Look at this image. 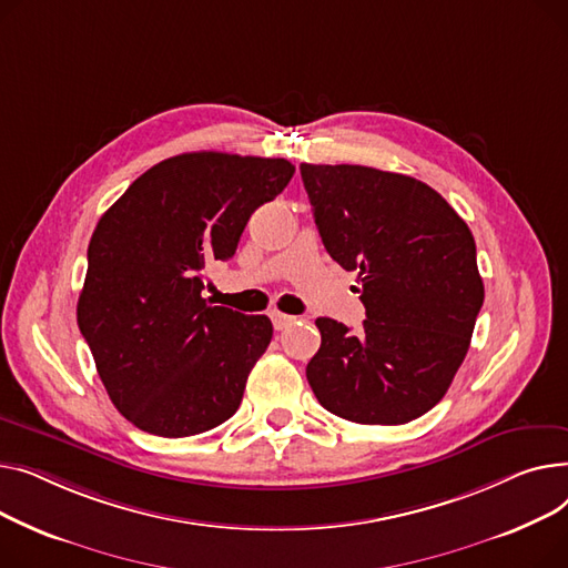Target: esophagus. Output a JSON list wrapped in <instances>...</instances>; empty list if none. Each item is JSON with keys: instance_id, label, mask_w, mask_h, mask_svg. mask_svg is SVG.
Returning a JSON list of instances; mask_svg holds the SVG:
<instances>
[{"instance_id": "1", "label": "esophagus", "mask_w": 568, "mask_h": 568, "mask_svg": "<svg viewBox=\"0 0 568 568\" xmlns=\"http://www.w3.org/2000/svg\"><path fill=\"white\" fill-rule=\"evenodd\" d=\"M271 318H273L275 329H284L295 321V316H288V314H282V312H271Z\"/></svg>"}]
</instances>
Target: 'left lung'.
<instances>
[{"mask_svg":"<svg viewBox=\"0 0 568 568\" xmlns=\"http://www.w3.org/2000/svg\"><path fill=\"white\" fill-rule=\"evenodd\" d=\"M327 254L357 271L362 329L316 318L318 404L357 424L436 406L470 348L484 282L473 231L426 183L362 164H300Z\"/></svg>","mask_w":568,"mask_h":568,"instance_id":"1","label":"left lung"}]
</instances>
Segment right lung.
<instances>
[{"label":"right lung","instance_id":"obj_1","mask_svg":"<svg viewBox=\"0 0 568 568\" xmlns=\"http://www.w3.org/2000/svg\"><path fill=\"white\" fill-rule=\"evenodd\" d=\"M293 172L284 158L183 153L98 220L78 325L112 404L138 428L185 438L239 410L273 323L209 305L202 271L236 254L250 215Z\"/></svg>","mask_w":568,"mask_h":568}]
</instances>
